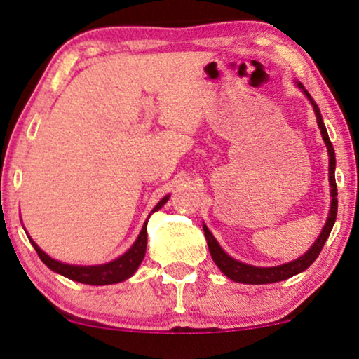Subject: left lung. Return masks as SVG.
<instances>
[{"label": "left lung", "mask_w": 359, "mask_h": 359, "mask_svg": "<svg viewBox=\"0 0 359 359\" xmlns=\"http://www.w3.org/2000/svg\"><path fill=\"white\" fill-rule=\"evenodd\" d=\"M296 85L299 90H302L304 95L309 101H311V104L313 107V112H316V117H317V124H318V129H320V134H322V139L325 142L327 145V151H328V181H330V196H332V203H330V210H328V217H327V222L323 225L320 235H318L316 242L312 243V247L307 250L306 253L302 255V257H299L297 259H294V262H289V263H284V264H279V266H268V268H262V266H252V264H247V263H242L238 262V259H235L227 255L220 247L217 240L212 233H210V230L208 229V225L203 224V229H204V235H205V240H208V247H209V252H210V257H212L214 263L217 264L220 271H222L225 276L229 279H232L235 283H242V284H271V283H279V281H284V279L294 276V274H299L302 271H306V269L311 266V264L316 262L318 253L322 252L323 245H325L328 235H330L332 229H333V224H335L337 220V210H338V199H337V183H335V150H333V145L330 139H328V134H327V129H325V124H323V119H322V114H320V109H318V106L316 104V101L312 100V96L309 95V91L306 88L302 86V83L296 81Z\"/></svg>", "instance_id": "8db88e82"}]
</instances>
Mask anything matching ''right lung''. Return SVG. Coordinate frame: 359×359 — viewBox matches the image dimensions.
Segmentation results:
<instances>
[{"instance_id": "obj_1", "label": "right lung", "mask_w": 359, "mask_h": 359, "mask_svg": "<svg viewBox=\"0 0 359 359\" xmlns=\"http://www.w3.org/2000/svg\"><path fill=\"white\" fill-rule=\"evenodd\" d=\"M168 199H170V194H166L165 198L161 199L154 209H151L150 215L163 208ZM147 222H149V219L145 220L144 227H142L139 237H137L134 245H132L124 255H121L119 258L112 259L109 263L95 264V266H80V264H68V263L58 262V259L48 257V255L43 252V250H41V247H39L32 238L29 240H31L32 247L36 248L39 258H41L43 264H47L52 271L62 274V276H65L76 283L91 284V286H106V284H116V283L126 281V279H129L132 274L137 271V268L140 266L142 259H144L145 252H147Z\"/></svg>"}]
</instances>
